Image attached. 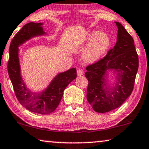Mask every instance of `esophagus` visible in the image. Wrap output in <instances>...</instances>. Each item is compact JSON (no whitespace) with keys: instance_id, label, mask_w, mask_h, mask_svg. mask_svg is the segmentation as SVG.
Returning a JSON list of instances; mask_svg holds the SVG:
<instances>
[{"instance_id":"obj_1","label":"esophagus","mask_w":149,"mask_h":149,"mask_svg":"<svg viewBox=\"0 0 149 149\" xmlns=\"http://www.w3.org/2000/svg\"><path fill=\"white\" fill-rule=\"evenodd\" d=\"M84 70L81 69H78L77 70V74L78 76H79V75H82L84 74Z\"/></svg>"}]
</instances>
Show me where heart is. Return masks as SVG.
<instances>
[{
    "mask_svg": "<svg viewBox=\"0 0 149 149\" xmlns=\"http://www.w3.org/2000/svg\"><path fill=\"white\" fill-rule=\"evenodd\" d=\"M87 41L90 42L85 49L82 58L87 63L95 62L101 58L110 46V38L105 32L93 31L88 35Z\"/></svg>",
    "mask_w": 149,
    "mask_h": 149,
    "instance_id": "obj_1",
    "label": "heart"
}]
</instances>
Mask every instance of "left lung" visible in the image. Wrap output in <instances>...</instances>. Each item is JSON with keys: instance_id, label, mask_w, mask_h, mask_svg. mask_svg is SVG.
<instances>
[{"instance_id": "1", "label": "left lung", "mask_w": 149, "mask_h": 149, "mask_svg": "<svg viewBox=\"0 0 149 149\" xmlns=\"http://www.w3.org/2000/svg\"><path fill=\"white\" fill-rule=\"evenodd\" d=\"M118 28L116 44L104 58L86 68L88 79L87 100L95 111L107 113L120 107L133 91L139 68V58L134 40L121 23ZM116 75L113 86L108 85L107 74Z\"/></svg>"}]
</instances>
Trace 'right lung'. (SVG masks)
Masks as SVG:
<instances>
[{"instance_id": "1", "label": "right lung", "mask_w": 149, "mask_h": 149, "mask_svg": "<svg viewBox=\"0 0 149 149\" xmlns=\"http://www.w3.org/2000/svg\"><path fill=\"white\" fill-rule=\"evenodd\" d=\"M42 25L43 23H27L13 38L9 48L8 72L16 97L20 104L30 111L46 115L57 108L63 91L70 82L76 78L77 72L75 68H71L60 73L40 93H34L27 88L21 76L18 47L33 37L46 34Z\"/></svg>"}]
</instances>
